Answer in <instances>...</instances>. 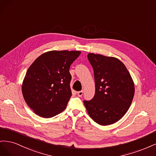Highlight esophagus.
Instances as JSON below:
<instances>
[{
  "mask_svg": "<svg viewBox=\"0 0 156 156\" xmlns=\"http://www.w3.org/2000/svg\"><path fill=\"white\" fill-rule=\"evenodd\" d=\"M83 90H82V91H78V93H77V94H78V95L79 97H82V95H83Z\"/></svg>",
  "mask_w": 156,
  "mask_h": 156,
  "instance_id": "1",
  "label": "esophagus"
}]
</instances>
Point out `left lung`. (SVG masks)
Here are the masks:
<instances>
[{
	"label": "left lung",
	"instance_id": "left-lung-1",
	"mask_svg": "<svg viewBox=\"0 0 156 156\" xmlns=\"http://www.w3.org/2000/svg\"><path fill=\"white\" fill-rule=\"evenodd\" d=\"M95 82L92 100L83 104L94 122L106 126L117 122L128 112L133 98L132 78L124 63L114 57L89 53Z\"/></svg>",
	"mask_w": 156,
	"mask_h": 156
}]
</instances>
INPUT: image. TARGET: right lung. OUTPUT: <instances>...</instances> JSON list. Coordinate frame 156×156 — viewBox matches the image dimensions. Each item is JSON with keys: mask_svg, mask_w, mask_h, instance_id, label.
Listing matches in <instances>:
<instances>
[{"mask_svg": "<svg viewBox=\"0 0 156 156\" xmlns=\"http://www.w3.org/2000/svg\"><path fill=\"white\" fill-rule=\"evenodd\" d=\"M80 54L77 51H48L28 69L22 93L25 102L39 117L51 118L66 108L72 95L70 66Z\"/></svg>", "mask_w": 156, "mask_h": 156, "instance_id": "add662e5", "label": "right lung"}]
</instances>
